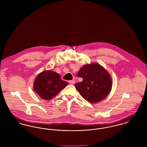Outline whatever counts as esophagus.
Wrapping results in <instances>:
<instances>
[{
	"label": "esophagus",
	"instance_id": "34e87169",
	"mask_svg": "<svg viewBox=\"0 0 147 147\" xmlns=\"http://www.w3.org/2000/svg\"><path fill=\"white\" fill-rule=\"evenodd\" d=\"M69 83L70 84L74 85V84H75L76 83V81H75V80H70V81H69Z\"/></svg>",
	"mask_w": 147,
	"mask_h": 147
}]
</instances>
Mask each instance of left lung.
<instances>
[{"instance_id": "1", "label": "left lung", "mask_w": 147, "mask_h": 147, "mask_svg": "<svg viewBox=\"0 0 147 147\" xmlns=\"http://www.w3.org/2000/svg\"><path fill=\"white\" fill-rule=\"evenodd\" d=\"M78 76L83 79L75 86L80 94L90 103H97L106 98L113 85L108 71L100 65L93 63L84 65Z\"/></svg>"}]
</instances>
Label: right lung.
<instances>
[{"label": "right lung", "mask_w": 147, "mask_h": 147, "mask_svg": "<svg viewBox=\"0 0 147 147\" xmlns=\"http://www.w3.org/2000/svg\"><path fill=\"white\" fill-rule=\"evenodd\" d=\"M69 84L61 80L59 74L48 70L40 73L34 82V90L39 97L51 100Z\"/></svg>", "instance_id": "obj_1"}]
</instances>
